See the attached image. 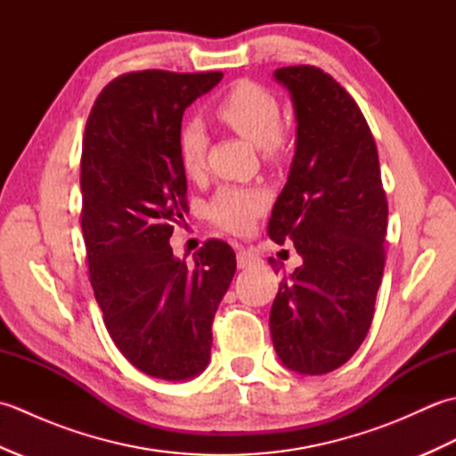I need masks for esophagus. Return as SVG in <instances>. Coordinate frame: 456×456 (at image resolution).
Returning a JSON list of instances; mask_svg holds the SVG:
<instances>
[{
	"label": "esophagus",
	"instance_id": "esophagus-1",
	"mask_svg": "<svg viewBox=\"0 0 456 456\" xmlns=\"http://www.w3.org/2000/svg\"><path fill=\"white\" fill-rule=\"evenodd\" d=\"M260 263V256L253 248H240L237 253V266L239 268H250Z\"/></svg>",
	"mask_w": 456,
	"mask_h": 456
}]
</instances>
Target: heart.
Segmentation results:
<instances>
[{
    "instance_id": "obj_1",
    "label": "heart",
    "mask_w": 456,
    "mask_h": 456,
    "mask_svg": "<svg viewBox=\"0 0 456 456\" xmlns=\"http://www.w3.org/2000/svg\"><path fill=\"white\" fill-rule=\"evenodd\" d=\"M216 115L240 137L263 147L266 159H274L282 152V110L274 94L263 84L253 80L233 84L217 102ZM178 152L183 172L188 176H198L206 154V134L200 123L183 125L178 137ZM265 208L266 196L260 190L223 186L208 203V216L229 233H243Z\"/></svg>"
}]
</instances>
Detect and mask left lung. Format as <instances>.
<instances>
[{
    "label": "left lung",
    "mask_w": 456,
    "mask_h": 456,
    "mask_svg": "<svg viewBox=\"0 0 456 456\" xmlns=\"http://www.w3.org/2000/svg\"><path fill=\"white\" fill-rule=\"evenodd\" d=\"M274 78L292 94L297 139L268 237L292 240L304 265L280 282L270 333L289 370L327 374L370 329L388 201L372 131L353 95L309 64L278 68Z\"/></svg>",
    "instance_id": "8db88e82"
}]
</instances>
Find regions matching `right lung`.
<instances>
[{
  "label": "right lung",
  "mask_w": 456,
  "mask_h": 456,
  "mask_svg": "<svg viewBox=\"0 0 456 456\" xmlns=\"http://www.w3.org/2000/svg\"><path fill=\"white\" fill-rule=\"evenodd\" d=\"M223 72L118 76L86 123L80 188L88 274L115 346L141 372L188 380L209 362L211 323L235 276V253L209 239L196 265L168 240L186 209L178 137L188 105Z\"/></svg>",
  "instance_id": "obj_1"
}]
</instances>
